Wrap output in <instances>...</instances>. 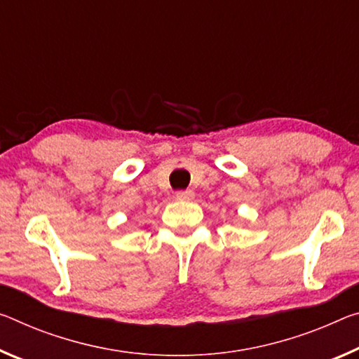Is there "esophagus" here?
Returning a JSON list of instances; mask_svg holds the SVG:
<instances>
[{
	"label": "esophagus",
	"mask_w": 359,
	"mask_h": 359,
	"mask_svg": "<svg viewBox=\"0 0 359 359\" xmlns=\"http://www.w3.org/2000/svg\"><path fill=\"white\" fill-rule=\"evenodd\" d=\"M177 200H180V201H190V200H193V198H195V193H193L191 190H182V191H177Z\"/></svg>",
	"instance_id": "34e87169"
}]
</instances>
